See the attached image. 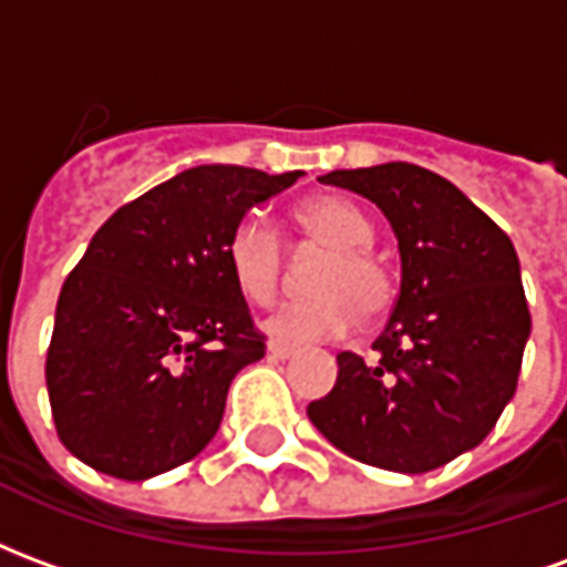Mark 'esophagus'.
Returning <instances> with one entry per match:
<instances>
[{"mask_svg": "<svg viewBox=\"0 0 567 567\" xmlns=\"http://www.w3.org/2000/svg\"><path fill=\"white\" fill-rule=\"evenodd\" d=\"M295 352H297L295 346H285V343H270V349H267V355H270L272 361H285V358H291Z\"/></svg>", "mask_w": 567, "mask_h": 567, "instance_id": "34e87169", "label": "esophagus"}]
</instances>
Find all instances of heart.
<instances>
[{
  "label": "heart",
  "mask_w": 567,
  "mask_h": 567,
  "mask_svg": "<svg viewBox=\"0 0 567 567\" xmlns=\"http://www.w3.org/2000/svg\"><path fill=\"white\" fill-rule=\"evenodd\" d=\"M300 234L312 246L328 248L316 272L309 300H295L264 321V333L279 343H316L355 331L361 316L377 319L392 307L394 279L380 255L370 251L373 221L352 199L319 194L295 209ZM282 243L270 224L248 215L236 224L227 243V267L248 303L267 307L282 285Z\"/></svg>",
  "instance_id": "b5f03b06"
}]
</instances>
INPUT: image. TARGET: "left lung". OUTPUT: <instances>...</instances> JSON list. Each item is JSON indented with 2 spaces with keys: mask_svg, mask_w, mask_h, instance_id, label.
I'll return each instance as SVG.
<instances>
[{
  "mask_svg": "<svg viewBox=\"0 0 567 567\" xmlns=\"http://www.w3.org/2000/svg\"><path fill=\"white\" fill-rule=\"evenodd\" d=\"M324 185L377 203L401 255V295L373 358L337 355L331 394L307 406L358 462L425 474L480 446L511 404L532 316L511 236L416 163L333 169Z\"/></svg>",
  "mask_w": 567,
  "mask_h": 567,
  "instance_id": "left-lung-1",
  "label": "left lung"
}]
</instances>
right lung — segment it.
Returning a JSON list of instances; mask_svg holds the SVG:
<instances>
[{
	"label": "right lung",
	"mask_w": 567,
	"mask_h": 567,
	"mask_svg": "<svg viewBox=\"0 0 567 567\" xmlns=\"http://www.w3.org/2000/svg\"><path fill=\"white\" fill-rule=\"evenodd\" d=\"M300 169L194 166L93 234L56 300L44 380L56 434L117 480L190 462L221 425L227 389L264 358L227 243Z\"/></svg>",
	"instance_id": "add662e5"
}]
</instances>
